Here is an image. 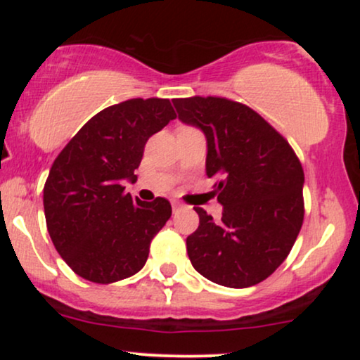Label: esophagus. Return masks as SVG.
I'll return each instance as SVG.
<instances>
[{"instance_id":"1","label":"esophagus","mask_w":360,"mask_h":360,"mask_svg":"<svg viewBox=\"0 0 360 360\" xmlns=\"http://www.w3.org/2000/svg\"><path fill=\"white\" fill-rule=\"evenodd\" d=\"M179 210H183V205L177 203V201H172V212L177 213V212H179Z\"/></svg>"}]
</instances>
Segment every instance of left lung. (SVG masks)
Returning <instances> with one entry per match:
<instances>
[{"label": "left lung", "mask_w": 360, "mask_h": 360, "mask_svg": "<svg viewBox=\"0 0 360 360\" xmlns=\"http://www.w3.org/2000/svg\"><path fill=\"white\" fill-rule=\"evenodd\" d=\"M183 123L203 130L206 176L217 177L220 220L196 210L186 238L193 267L226 288H249L274 272L295 245L304 217V172L288 140L259 113L218 96L172 100Z\"/></svg>", "instance_id": "left-lung-1"}]
</instances>
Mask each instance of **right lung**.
<instances>
[{
  "label": "right lung",
  "mask_w": 360,
  "mask_h": 360,
  "mask_svg": "<svg viewBox=\"0 0 360 360\" xmlns=\"http://www.w3.org/2000/svg\"><path fill=\"white\" fill-rule=\"evenodd\" d=\"M174 118L162 98L118 103L94 115L53 160L44 186L45 221L77 276L110 284L146 266L172 208L166 198L134 200L123 181H137L147 140Z\"/></svg>",
  "instance_id": "obj_1"
}]
</instances>
